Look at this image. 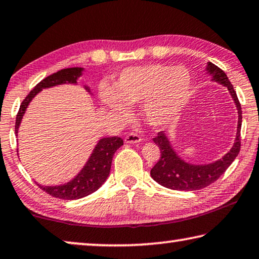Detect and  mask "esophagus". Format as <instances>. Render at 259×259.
I'll list each match as a JSON object with an SVG mask.
<instances>
[{
	"label": "esophagus",
	"instance_id": "34e87169",
	"mask_svg": "<svg viewBox=\"0 0 259 259\" xmlns=\"http://www.w3.org/2000/svg\"><path fill=\"white\" fill-rule=\"evenodd\" d=\"M125 143H129V144H136V143L141 142V136L136 133H129L124 138Z\"/></svg>",
	"mask_w": 259,
	"mask_h": 259
}]
</instances>
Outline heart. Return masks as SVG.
Wrapping results in <instances>:
<instances>
[{"instance_id":"heart-1","label":"heart","mask_w":259,"mask_h":259,"mask_svg":"<svg viewBox=\"0 0 259 259\" xmlns=\"http://www.w3.org/2000/svg\"><path fill=\"white\" fill-rule=\"evenodd\" d=\"M191 91V76L186 68L147 64L129 68L115 83V92L102 86V104L121 117L128 116L125 105L143 101V114L152 125L173 117L186 105Z\"/></svg>"}]
</instances>
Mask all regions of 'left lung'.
<instances>
[{
  "label": "left lung",
  "instance_id": "1",
  "mask_svg": "<svg viewBox=\"0 0 259 259\" xmlns=\"http://www.w3.org/2000/svg\"><path fill=\"white\" fill-rule=\"evenodd\" d=\"M207 71L213 76L212 79L223 84L231 92L239 112V122H237V133L235 143L232 150L225 157L208 165H190L184 162L175 151L171 149L169 141L166 137L165 131H160L153 138V142L158 145L160 150V158L154 167L151 169V176L155 182L161 186L173 189V190L192 191L199 190L215 182L226 169L231 166L235 160L241 149V125H242V110L239 98L236 96L235 90L229 81L227 75L215 64L208 62Z\"/></svg>",
  "mask_w": 259,
  "mask_h": 259
}]
</instances>
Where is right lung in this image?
Wrapping results in <instances>:
<instances>
[{"label":"right lung","instance_id":"1","mask_svg":"<svg viewBox=\"0 0 259 259\" xmlns=\"http://www.w3.org/2000/svg\"><path fill=\"white\" fill-rule=\"evenodd\" d=\"M81 70H83L81 68L62 69V70L53 73V75L46 77L40 83L36 84L34 89L27 94L25 99L20 104L18 113L16 115V134H17L19 123L22 121V117L24 113H25V109L27 108V105L30 104L32 98L36 93L41 91L42 89L51 88V86L60 85L63 83H76L77 77L80 76ZM122 145L123 139L120 137L102 138L98 143L96 149H94L91 158H90L88 163H86V166L71 182L59 187H45L39 186V184L38 187L42 191L47 192L48 195L61 199L71 200L89 196L90 194L96 191L106 181V179H107L109 174L110 166H112L113 155L118 147H121Z\"/></svg>","mask_w":259,"mask_h":259}]
</instances>
